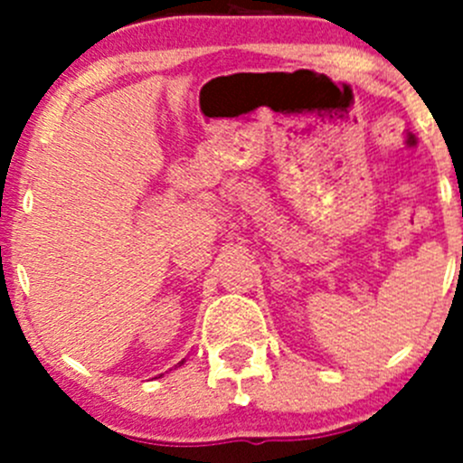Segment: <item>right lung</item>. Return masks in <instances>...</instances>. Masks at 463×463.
<instances>
[{
  "instance_id": "right-lung-1",
  "label": "right lung",
  "mask_w": 463,
  "mask_h": 463,
  "mask_svg": "<svg viewBox=\"0 0 463 463\" xmlns=\"http://www.w3.org/2000/svg\"><path fill=\"white\" fill-rule=\"evenodd\" d=\"M184 363H185V358H184V361H179V363H176V365H175V370H176V367H181V365H184ZM158 376H161V374H158Z\"/></svg>"
}]
</instances>
